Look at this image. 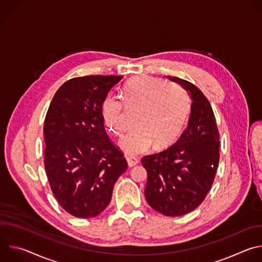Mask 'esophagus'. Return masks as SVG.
Wrapping results in <instances>:
<instances>
[{
    "label": "esophagus",
    "instance_id": "1",
    "mask_svg": "<svg viewBox=\"0 0 262 262\" xmlns=\"http://www.w3.org/2000/svg\"><path fill=\"white\" fill-rule=\"evenodd\" d=\"M126 161H127V165L129 168L135 167L136 165L139 164V160L136 158H126Z\"/></svg>",
    "mask_w": 262,
    "mask_h": 262
}]
</instances>
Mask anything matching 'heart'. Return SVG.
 <instances>
[{
    "mask_svg": "<svg viewBox=\"0 0 262 262\" xmlns=\"http://www.w3.org/2000/svg\"><path fill=\"white\" fill-rule=\"evenodd\" d=\"M123 101L107 96L101 106L105 127L114 135L124 133V111L138 110L134 132L119 142L129 157L144 154L154 147L164 149L182 133L190 114L191 101L180 87L161 79L139 76L126 83Z\"/></svg>",
    "mask_w": 262,
    "mask_h": 262,
    "instance_id": "obj_1",
    "label": "heart"
}]
</instances>
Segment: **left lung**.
Masks as SVG:
<instances>
[{
	"label": "left lung",
	"mask_w": 262,
	"mask_h": 262,
	"mask_svg": "<svg viewBox=\"0 0 262 262\" xmlns=\"http://www.w3.org/2000/svg\"><path fill=\"white\" fill-rule=\"evenodd\" d=\"M189 93L188 126L166 150L141 160L148 178L145 198L155 210L178 216L197 208L210 190L219 165L220 135L208 99L192 83L168 77Z\"/></svg>",
	"instance_id": "8db88e82"
}]
</instances>
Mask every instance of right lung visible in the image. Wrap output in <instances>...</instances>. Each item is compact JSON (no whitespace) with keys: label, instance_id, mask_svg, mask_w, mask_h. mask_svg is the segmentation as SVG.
Here are the masks:
<instances>
[{"label":"right lung","instance_id":"obj_1","mask_svg":"<svg viewBox=\"0 0 262 262\" xmlns=\"http://www.w3.org/2000/svg\"><path fill=\"white\" fill-rule=\"evenodd\" d=\"M120 76L74 78L56 92L45 120V167L60 205L78 217H94L108 205L126 170L122 152L107 137L103 100Z\"/></svg>","mask_w":262,"mask_h":262}]
</instances>
